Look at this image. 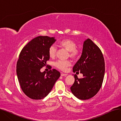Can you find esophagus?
Here are the masks:
<instances>
[{
    "label": "esophagus",
    "instance_id": "esophagus-1",
    "mask_svg": "<svg viewBox=\"0 0 121 121\" xmlns=\"http://www.w3.org/2000/svg\"><path fill=\"white\" fill-rule=\"evenodd\" d=\"M67 75V74L63 73H61V76H62V77H66Z\"/></svg>",
    "mask_w": 121,
    "mask_h": 121
}]
</instances>
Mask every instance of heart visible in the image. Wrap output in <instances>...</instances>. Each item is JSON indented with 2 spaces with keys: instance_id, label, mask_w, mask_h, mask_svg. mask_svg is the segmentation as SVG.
Listing matches in <instances>:
<instances>
[{
  "instance_id": "obj_1",
  "label": "heart",
  "mask_w": 121,
  "mask_h": 121,
  "mask_svg": "<svg viewBox=\"0 0 121 121\" xmlns=\"http://www.w3.org/2000/svg\"><path fill=\"white\" fill-rule=\"evenodd\" d=\"M59 46L64 48L69 52V56L73 59H77L79 54V50L76 47L75 43L70 39H64L59 41ZM57 48L54 45L51 46L48 49V55L51 58H54L56 56ZM71 65V62L69 61H58L55 63V66L59 69L63 71H66L69 67Z\"/></svg>"
}]
</instances>
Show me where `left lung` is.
<instances>
[{
	"mask_svg": "<svg viewBox=\"0 0 121 121\" xmlns=\"http://www.w3.org/2000/svg\"><path fill=\"white\" fill-rule=\"evenodd\" d=\"M80 72L83 78L74 75V82L71 87L72 93L79 99L93 97L102 85L105 72L104 60L100 49L90 39L83 43L81 56L73 67V72Z\"/></svg>",
	"mask_w": 121,
	"mask_h": 121,
	"instance_id": "left-lung-1",
	"label": "left lung"
}]
</instances>
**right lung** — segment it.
<instances>
[{
    "mask_svg": "<svg viewBox=\"0 0 121 121\" xmlns=\"http://www.w3.org/2000/svg\"><path fill=\"white\" fill-rule=\"evenodd\" d=\"M54 37L38 36L30 41L22 50L17 64V74L24 93L29 98L41 99L52 91L60 73L55 69L48 72L40 69L49 59L48 49Z\"/></svg>",
    "mask_w": 121,
    "mask_h": 121,
    "instance_id": "right-lung-1",
    "label": "right lung"
}]
</instances>
